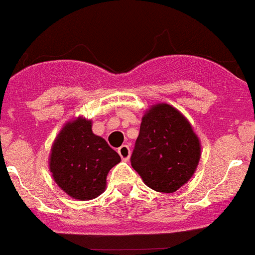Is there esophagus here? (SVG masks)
I'll list each match as a JSON object with an SVG mask.
<instances>
[{"label": "esophagus", "instance_id": "34e87169", "mask_svg": "<svg viewBox=\"0 0 255 255\" xmlns=\"http://www.w3.org/2000/svg\"><path fill=\"white\" fill-rule=\"evenodd\" d=\"M119 154L123 158V161H129L130 158V148L129 145H121L119 148Z\"/></svg>", "mask_w": 255, "mask_h": 255}]
</instances>
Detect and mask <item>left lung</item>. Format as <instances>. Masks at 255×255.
I'll return each mask as SVG.
<instances>
[{"label": "left lung", "instance_id": "left-lung-1", "mask_svg": "<svg viewBox=\"0 0 255 255\" xmlns=\"http://www.w3.org/2000/svg\"><path fill=\"white\" fill-rule=\"evenodd\" d=\"M202 145L189 120L168 103H155L144 114L131 155V166L144 184L175 193L191 179Z\"/></svg>", "mask_w": 255, "mask_h": 255}]
</instances>
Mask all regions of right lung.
Wrapping results in <instances>:
<instances>
[{"label": "right lung", "mask_w": 255, "mask_h": 255, "mask_svg": "<svg viewBox=\"0 0 255 255\" xmlns=\"http://www.w3.org/2000/svg\"><path fill=\"white\" fill-rule=\"evenodd\" d=\"M49 171L61 190L78 200H91L106 190V179L121 161L107 141L92 131V120L67 121L49 153Z\"/></svg>", "instance_id": "obj_1"}]
</instances>
